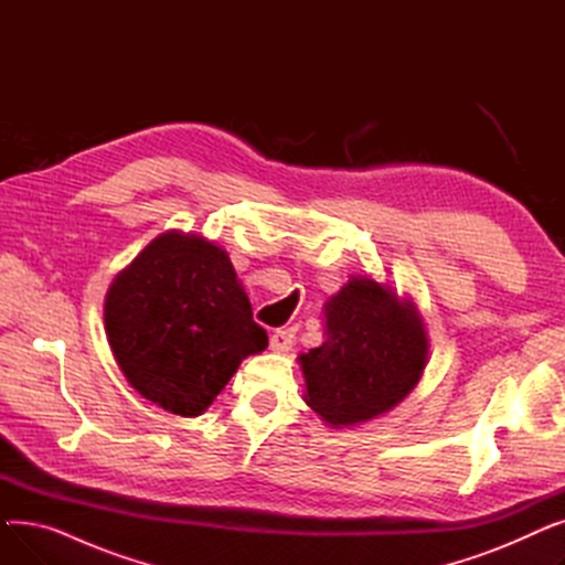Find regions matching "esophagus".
<instances>
[{
  "label": "esophagus",
  "mask_w": 565,
  "mask_h": 565,
  "mask_svg": "<svg viewBox=\"0 0 565 565\" xmlns=\"http://www.w3.org/2000/svg\"><path fill=\"white\" fill-rule=\"evenodd\" d=\"M295 343V334L292 330H277L273 337H270V348L275 352H288Z\"/></svg>",
  "instance_id": "34e87169"
}]
</instances>
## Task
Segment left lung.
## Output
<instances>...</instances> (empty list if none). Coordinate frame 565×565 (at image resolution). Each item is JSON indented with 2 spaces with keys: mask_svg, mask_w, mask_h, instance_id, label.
Wrapping results in <instances>:
<instances>
[{
  "mask_svg": "<svg viewBox=\"0 0 565 565\" xmlns=\"http://www.w3.org/2000/svg\"><path fill=\"white\" fill-rule=\"evenodd\" d=\"M322 309L324 341L298 358L305 403L330 428H352L392 412L417 387L428 362L419 307L387 281L358 275Z\"/></svg>",
  "mask_w": 565,
  "mask_h": 565,
  "instance_id": "obj_1",
  "label": "left lung"
}]
</instances>
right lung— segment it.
<instances>
[{"mask_svg":"<svg viewBox=\"0 0 565 565\" xmlns=\"http://www.w3.org/2000/svg\"><path fill=\"white\" fill-rule=\"evenodd\" d=\"M105 332L130 387L188 419L213 405L243 360L267 348L226 249L175 228L114 277Z\"/></svg>","mask_w":565,"mask_h":565,"instance_id":"1","label":"right lung"}]
</instances>
